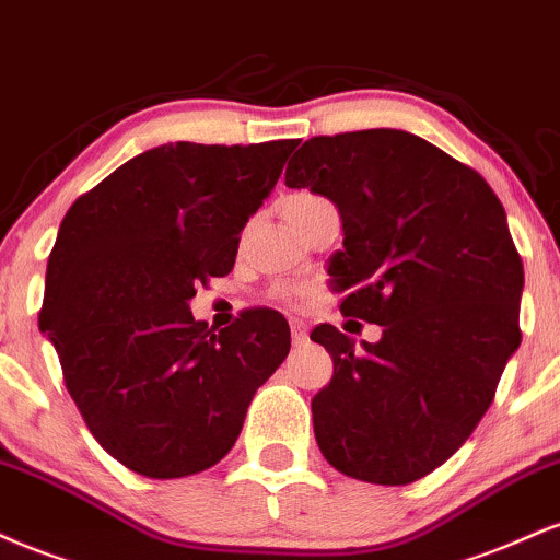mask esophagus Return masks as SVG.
<instances>
[{"mask_svg":"<svg viewBox=\"0 0 560 560\" xmlns=\"http://www.w3.org/2000/svg\"><path fill=\"white\" fill-rule=\"evenodd\" d=\"M291 332H293V346H295V348L306 346V340H308V327H306V322L291 319Z\"/></svg>","mask_w":560,"mask_h":560,"instance_id":"1","label":"esophagus"}]
</instances>
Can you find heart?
Here are the masks:
<instances>
[{
    "label": "heart",
    "mask_w": 560,
    "mask_h": 560,
    "mask_svg": "<svg viewBox=\"0 0 560 560\" xmlns=\"http://www.w3.org/2000/svg\"><path fill=\"white\" fill-rule=\"evenodd\" d=\"M314 201H322L319 196H314V194H306V190H301V194H293V196H288V201H285V209H301V207H308V203H314Z\"/></svg>",
    "instance_id": "obj_1"
}]
</instances>
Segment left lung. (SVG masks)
I'll return each mask as SVG.
<instances>
[{
  "label": "left lung",
  "mask_w": 560,
  "mask_h": 560,
  "mask_svg": "<svg viewBox=\"0 0 560 560\" xmlns=\"http://www.w3.org/2000/svg\"><path fill=\"white\" fill-rule=\"evenodd\" d=\"M285 186L338 207L330 285L343 317L383 327L364 348L312 330L332 357L312 398L322 456L361 482H417L475 432L522 343L524 267L503 203L469 164L393 128L308 138Z\"/></svg>",
  "instance_id": "obj_1"
}]
</instances>
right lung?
Returning a JSON list of instances; mask_svg holds the SVG:
<instances>
[{
    "label": "right lung",
    "mask_w": 560,
    "mask_h": 560,
    "mask_svg": "<svg viewBox=\"0 0 560 560\" xmlns=\"http://www.w3.org/2000/svg\"><path fill=\"white\" fill-rule=\"evenodd\" d=\"M293 149L164 143L78 196L59 225L38 327L91 435L136 475L177 479L225 458L291 351L272 308L214 332L188 301L233 269Z\"/></svg>",
    "instance_id": "1"
}]
</instances>
